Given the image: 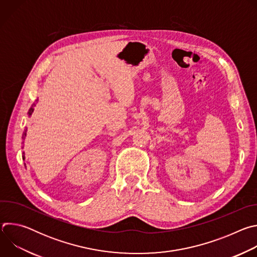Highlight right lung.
Returning <instances> with one entry per match:
<instances>
[{"label":"right lung","mask_w":257,"mask_h":257,"mask_svg":"<svg viewBox=\"0 0 257 257\" xmlns=\"http://www.w3.org/2000/svg\"><path fill=\"white\" fill-rule=\"evenodd\" d=\"M33 109H34L33 107H30V109H29V112H28V115H29V116H30V115L32 114V112H33ZM25 136H26V131H24V133H23V136H22V138L24 139V138H25ZM23 155H24V153H23ZM23 159H24V157H23Z\"/></svg>","instance_id":"obj_1"}]
</instances>
